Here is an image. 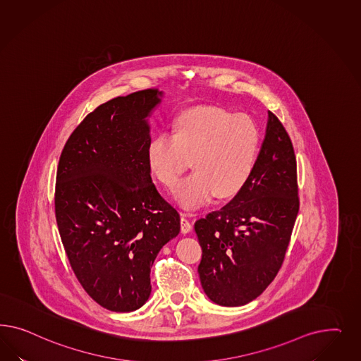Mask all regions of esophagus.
<instances>
[{"label": "esophagus", "mask_w": 361, "mask_h": 361, "mask_svg": "<svg viewBox=\"0 0 361 361\" xmlns=\"http://www.w3.org/2000/svg\"><path fill=\"white\" fill-rule=\"evenodd\" d=\"M192 228H193V224L190 222V219H188L185 213H181V231L186 234L192 230Z\"/></svg>", "instance_id": "34e87169"}]
</instances>
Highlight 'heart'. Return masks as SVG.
Returning <instances> with one entry per match:
<instances>
[{"label": "heart", "instance_id": "1", "mask_svg": "<svg viewBox=\"0 0 361 361\" xmlns=\"http://www.w3.org/2000/svg\"><path fill=\"white\" fill-rule=\"evenodd\" d=\"M261 148L257 121L219 106L183 109L173 121L172 136L157 135L147 145V164L159 183L173 188L190 165L195 172L176 188L184 208L205 204L212 197L237 196L249 183Z\"/></svg>", "mask_w": 361, "mask_h": 361}]
</instances>
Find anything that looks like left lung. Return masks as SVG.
I'll list each match as a JSON object with an SVG mask.
<instances>
[{"instance_id": "obj_1", "label": "left lung", "mask_w": 361, "mask_h": 361, "mask_svg": "<svg viewBox=\"0 0 361 361\" xmlns=\"http://www.w3.org/2000/svg\"><path fill=\"white\" fill-rule=\"evenodd\" d=\"M298 212L293 142L269 111L249 183L229 204L195 224L202 249L198 275L212 302L243 306L262 294L283 263Z\"/></svg>"}]
</instances>
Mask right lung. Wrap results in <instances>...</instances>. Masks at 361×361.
I'll return each instance as SVG.
<instances>
[{
  "mask_svg": "<svg viewBox=\"0 0 361 361\" xmlns=\"http://www.w3.org/2000/svg\"><path fill=\"white\" fill-rule=\"evenodd\" d=\"M161 98L149 88L100 104L66 142L56 171L55 219L68 262L88 295L115 312L148 300L153 262L180 233L145 156Z\"/></svg>",
  "mask_w": 361,
  "mask_h": 361,
  "instance_id": "right-lung-1",
  "label": "right lung"
}]
</instances>
